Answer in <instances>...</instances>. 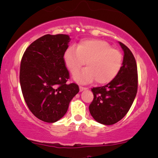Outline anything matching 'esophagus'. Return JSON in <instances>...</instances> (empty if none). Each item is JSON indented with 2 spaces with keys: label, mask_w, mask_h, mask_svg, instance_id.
<instances>
[{
  "label": "esophagus",
  "mask_w": 158,
  "mask_h": 158,
  "mask_svg": "<svg viewBox=\"0 0 158 158\" xmlns=\"http://www.w3.org/2000/svg\"><path fill=\"white\" fill-rule=\"evenodd\" d=\"M87 87H82V86H79V90H80V92L81 91L85 90H87Z\"/></svg>",
  "instance_id": "1"
}]
</instances>
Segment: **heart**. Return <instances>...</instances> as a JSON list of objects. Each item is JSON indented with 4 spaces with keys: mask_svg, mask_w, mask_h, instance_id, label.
<instances>
[{
    "mask_svg": "<svg viewBox=\"0 0 158 158\" xmlns=\"http://www.w3.org/2000/svg\"><path fill=\"white\" fill-rule=\"evenodd\" d=\"M64 62L71 73H75L85 64L87 68L74 75L80 83L96 80L100 85L111 81L120 71L123 55L107 42L97 39L82 40L77 47L71 46L64 54Z\"/></svg>",
    "mask_w": 158,
    "mask_h": 158,
    "instance_id": "b5f03b06",
    "label": "heart"
}]
</instances>
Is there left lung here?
Instances as JSON below:
<instances>
[{"mask_svg": "<svg viewBox=\"0 0 158 158\" xmlns=\"http://www.w3.org/2000/svg\"><path fill=\"white\" fill-rule=\"evenodd\" d=\"M123 51V64L117 76L107 85L91 89L94 98L89 106L93 118L104 125L123 118L133 103L138 90V69L132 51L119 42Z\"/></svg>", "mask_w": 158, "mask_h": 158, "instance_id": "1", "label": "left lung"}]
</instances>
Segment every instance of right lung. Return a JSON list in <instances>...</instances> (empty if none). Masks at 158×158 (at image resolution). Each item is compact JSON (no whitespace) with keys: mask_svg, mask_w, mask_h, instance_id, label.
Instances as JSON below:
<instances>
[{"mask_svg":"<svg viewBox=\"0 0 158 158\" xmlns=\"http://www.w3.org/2000/svg\"><path fill=\"white\" fill-rule=\"evenodd\" d=\"M70 40L67 35H45L34 41L22 57L23 96L30 111L45 122L62 118L79 91L77 84L67 83L69 72L63 56Z\"/></svg>","mask_w":158,"mask_h":158,"instance_id":"obj_1","label":"right lung"}]
</instances>
